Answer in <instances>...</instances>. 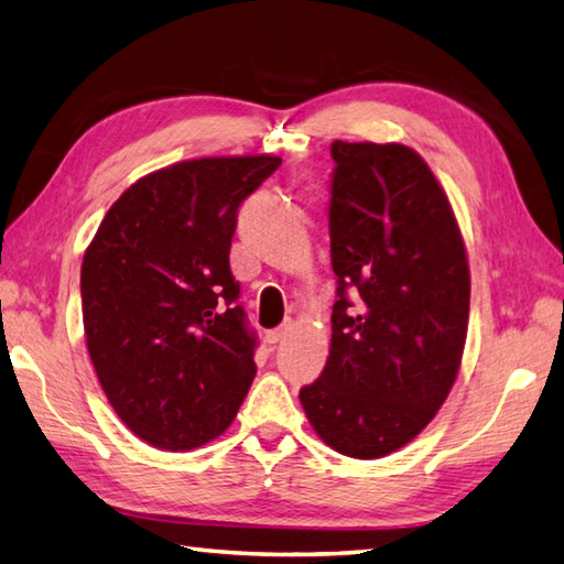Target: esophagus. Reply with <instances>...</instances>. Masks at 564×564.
I'll return each instance as SVG.
<instances>
[{
  "label": "esophagus",
  "mask_w": 564,
  "mask_h": 564,
  "mask_svg": "<svg viewBox=\"0 0 564 564\" xmlns=\"http://www.w3.org/2000/svg\"><path fill=\"white\" fill-rule=\"evenodd\" d=\"M292 330V326L290 324H284L282 328H274V330H268V336H265V340L270 343V346H278V343H282L284 338H286V333Z\"/></svg>",
  "instance_id": "obj_1"
}]
</instances>
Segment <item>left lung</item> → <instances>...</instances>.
I'll return each mask as SVG.
<instances>
[{"label":"left lung","instance_id":"8db88e82","mask_svg":"<svg viewBox=\"0 0 564 564\" xmlns=\"http://www.w3.org/2000/svg\"><path fill=\"white\" fill-rule=\"evenodd\" d=\"M330 155L338 299L326 367L299 401L333 451L377 459L416 438L451 394L467 340L469 262L451 199L413 148L333 141Z\"/></svg>","mask_w":564,"mask_h":564}]
</instances>
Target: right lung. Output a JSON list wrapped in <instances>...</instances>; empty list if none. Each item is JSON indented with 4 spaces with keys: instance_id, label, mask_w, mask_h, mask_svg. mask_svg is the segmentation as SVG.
I'll use <instances>...</instances> for the list:
<instances>
[{
    "instance_id": "add662e5",
    "label": "right lung",
    "mask_w": 564,
    "mask_h": 564,
    "mask_svg": "<svg viewBox=\"0 0 564 564\" xmlns=\"http://www.w3.org/2000/svg\"><path fill=\"white\" fill-rule=\"evenodd\" d=\"M282 158L216 155L148 172L101 218L79 292L109 404L158 451H194L231 426L258 367L228 268L238 206Z\"/></svg>"
}]
</instances>
